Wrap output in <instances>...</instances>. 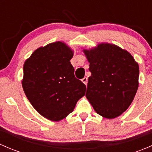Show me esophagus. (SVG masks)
Masks as SVG:
<instances>
[{"mask_svg": "<svg viewBox=\"0 0 152 152\" xmlns=\"http://www.w3.org/2000/svg\"><path fill=\"white\" fill-rule=\"evenodd\" d=\"M82 82H83V83L85 84V85H87V77H84L83 79H82Z\"/></svg>", "mask_w": 152, "mask_h": 152, "instance_id": "esophagus-1", "label": "esophagus"}]
</instances>
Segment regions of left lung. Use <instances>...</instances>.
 <instances>
[{"mask_svg":"<svg viewBox=\"0 0 152 152\" xmlns=\"http://www.w3.org/2000/svg\"><path fill=\"white\" fill-rule=\"evenodd\" d=\"M90 62L86 97L95 111L106 118L121 115L138 88L139 66L126 50L111 44L84 50Z\"/></svg>","mask_w":152,"mask_h":152,"instance_id":"8db88e82","label":"left lung"}]
</instances>
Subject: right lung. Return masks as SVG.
I'll use <instances>...</instances> for the list:
<instances>
[{
	"label": "right lung",
	"instance_id": "obj_1",
	"mask_svg": "<svg viewBox=\"0 0 152 152\" xmlns=\"http://www.w3.org/2000/svg\"><path fill=\"white\" fill-rule=\"evenodd\" d=\"M72 57V50L56 42L37 49L23 65L24 93L34 108L50 121L65 118L85 94V85L75 77Z\"/></svg>",
	"mask_w": 152,
	"mask_h": 152
}]
</instances>
